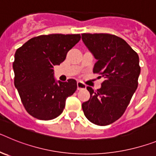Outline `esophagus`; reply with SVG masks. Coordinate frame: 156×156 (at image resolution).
I'll return each mask as SVG.
<instances>
[{
  "label": "esophagus",
  "mask_w": 156,
  "mask_h": 156,
  "mask_svg": "<svg viewBox=\"0 0 156 156\" xmlns=\"http://www.w3.org/2000/svg\"><path fill=\"white\" fill-rule=\"evenodd\" d=\"M87 87L86 85L84 84V83H83L81 82H77V90H83V89H85Z\"/></svg>",
  "instance_id": "34e87169"
}]
</instances>
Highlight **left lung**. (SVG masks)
<instances>
[{"label": "left lung", "mask_w": 156, "mask_h": 156, "mask_svg": "<svg viewBox=\"0 0 156 156\" xmlns=\"http://www.w3.org/2000/svg\"><path fill=\"white\" fill-rule=\"evenodd\" d=\"M82 40L97 59L94 73L105 79L97 90L87 87L90 96L82 104L83 111L94 124L109 125L124 113L137 88L138 55L124 40L112 34H83Z\"/></svg>", "instance_id": "obj_1"}]
</instances>
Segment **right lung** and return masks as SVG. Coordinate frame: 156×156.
I'll use <instances>...</instances> for the list:
<instances>
[{
  "label": "right lung",
  "instance_id": "obj_1",
  "mask_svg": "<svg viewBox=\"0 0 156 156\" xmlns=\"http://www.w3.org/2000/svg\"><path fill=\"white\" fill-rule=\"evenodd\" d=\"M80 34L41 35L29 40L15 54V87L30 115L41 120H50L61 115L66 98L77 88L73 79L56 81L54 66L60 65Z\"/></svg>",
  "mask_w": 156,
  "mask_h": 156
}]
</instances>
